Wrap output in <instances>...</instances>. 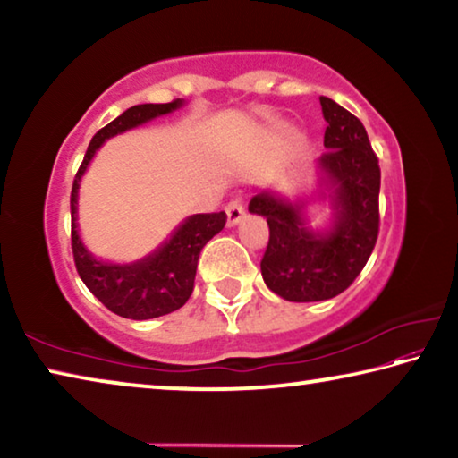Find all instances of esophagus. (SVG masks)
Returning <instances> with one entry per match:
<instances>
[{"label":"esophagus","instance_id":"1","mask_svg":"<svg viewBox=\"0 0 458 458\" xmlns=\"http://www.w3.org/2000/svg\"><path fill=\"white\" fill-rule=\"evenodd\" d=\"M244 206H242V201H238V199H234V201H230V204L226 206V224L230 228H234V226H238L240 222H242V218H244Z\"/></svg>","mask_w":458,"mask_h":458}]
</instances>
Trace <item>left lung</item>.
<instances>
[{
	"label": "left lung",
	"mask_w": 458,
	"mask_h": 458,
	"mask_svg": "<svg viewBox=\"0 0 458 458\" xmlns=\"http://www.w3.org/2000/svg\"><path fill=\"white\" fill-rule=\"evenodd\" d=\"M327 121L323 153L315 161L317 188L289 198L265 190L248 212L267 218L268 246L260 262L270 291L293 303L337 297L366 267L379 228V165L361 121L335 100L321 97ZM327 200V227L308 224V206Z\"/></svg>",
	"instance_id": "1"
}]
</instances>
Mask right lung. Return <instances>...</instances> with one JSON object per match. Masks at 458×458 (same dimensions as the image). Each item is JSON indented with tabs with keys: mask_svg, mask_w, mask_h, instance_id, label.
I'll return each mask as SVG.
<instances>
[{
	"mask_svg": "<svg viewBox=\"0 0 458 458\" xmlns=\"http://www.w3.org/2000/svg\"><path fill=\"white\" fill-rule=\"evenodd\" d=\"M185 105L183 98L165 105H135L114 121L108 123L92 141L84 155L82 165L74 177L71 214H72V252L76 270L89 291L108 311L125 319L145 321L174 313L185 305L193 291L196 268L201 248L222 232L226 214H193L177 226L153 252L133 262H113L98 259L82 242L79 230V191L82 175L87 174L92 157L108 139L127 133L153 119L165 117Z\"/></svg>",
	"mask_w": 458,
	"mask_h": 458,
	"instance_id": "1",
	"label": "right lung"
}]
</instances>
